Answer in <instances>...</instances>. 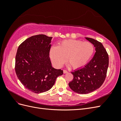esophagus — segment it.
Returning <instances> with one entry per match:
<instances>
[{
    "instance_id": "obj_1",
    "label": "esophagus",
    "mask_w": 121,
    "mask_h": 121,
    "mask_svg": "<svg viewBox=\"0 0 121 121\" xmlns=\"http://www.w3.org/2000/svg\"><path fill=\"white\" fill-rule=\"evenodd\" d=\"M63 72H64V74H65V73H68V71H67V70H65V69H64Z\"/></svg>"
}]
</instances>
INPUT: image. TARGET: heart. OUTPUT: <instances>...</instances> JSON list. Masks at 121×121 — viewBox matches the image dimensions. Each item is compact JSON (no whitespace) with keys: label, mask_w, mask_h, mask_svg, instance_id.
I'll use <instances>...</instances> for the list:
<instances>
[{"label":"heart","mask_w":121,"mask_h":121,"mask_svg":"<svg viewBox=\"0 0 121 121\" xmlns=\"http://www.w3.org/2000/svg\"><path fill=\"white\" fill-rule=\"evenodd\" d=\"M95 47L90 42H83L77 40H67L62 41L58 46L50 48L49 56L52 64L60 68L66 61L71 67L79 69L85 65L92 57Z\"/></svg>","instance_id":"1"}]
</instances>
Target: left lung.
I'll return each mask as SVG.
<instances>
[{
	"label": "left lung",
	"instance_id": "8db88e82",
	"mask_svg": "<svg viewBox=\"0 0 121 121\" xmlns=\"http://www.w3.org/2000/svg\"><path fill=\"white\" fill-rule=\"evenodd\" d=\"M85 38L94 45L96 52L85 67L71 72L74 78L69 86L73 91L79 94L92 92L102 85L109 63L108 53L102 43L93 38Z\"/></svg>",
	"mask_w": 121,
	"mask_h": 121
}]
</instances>
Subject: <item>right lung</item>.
<instances>
[{
    "label": "right lung",
    "instance_id": "1",
    "mask_svg": "<svg viewBox=\"0 0 121 121\" xmlns=\"http://www.w3.org/2000/svg\"><path fill=\"white\" fill-rule=\"evenodd\" d=\"M52 37L34 35L19 45L16 56L15 71L24 87L32 92L40 93L50 89L61 69L53 68L49 57Z\"/></svg>",
    "mask_w": 121,
    "mask_h": 121
}]
</instances>
